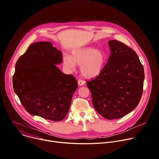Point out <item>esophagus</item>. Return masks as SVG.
<instances>
[{
  "label": "esophagus",
  "instance_id": "obj_1",
  "mask_svg": "<svg viewBox=\"0 0 159 159\" xmlns=\"http://www.w3.org/2000/svg\"><path fill=\"white\" fill-rule=\"evenodd\" d=\"M78 83L80 86H82V85H83L84 84V81H83L82 80H79L78 81Z\"/></svg>",
  "mask_w": 159,
  "mask_h": 159
}]
</instances>
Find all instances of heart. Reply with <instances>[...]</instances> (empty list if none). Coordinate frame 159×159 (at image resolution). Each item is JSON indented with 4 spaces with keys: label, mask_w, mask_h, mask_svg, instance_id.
<instances>
[{
    "label": "heart",
    "mask_w": 159,
    "mask_h": 159,
    "mask_svg": "<svg viewBox=\"0 0 159 159\" xmlns=\"http://www.w3.org/2000/svg\"><path fill=\"white\" fill-rule=\"evenodd\" d=\"M107 62V57L101 49L83 47L76 49L72 55H65L64 65L70 69H74L75 64L80 66L81 75L86 78L92 79L99 76Z\"/></svg>",
    "instance_id": "b5f03b06"
}]
</instances>
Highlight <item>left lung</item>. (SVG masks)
I'll use <instances>...</instances> for the list:
<instances>
[{"label": "left lung", "mask_w": 159, "mask_h": 159, "mask_svg": "<svg viewBox=\"0 0 159 159\" xmlns=\"http://www.w3.org/2000/svg\"><path fill=\"white\" fill-rule=\"evenodd\" d=\"M108 44L111 55L103 71L87 84L95 110L106 119L113 120L124 117L138 105L144 72L132 48L116 40Z\"/></svg>", "instance_id": "1"}]
</instances>
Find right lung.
<instances>
[{"instance_id": "obj_1", "label": "right lung", "mask_w": 159, "mask_h": 159, "mask_svg": "<svg viewBox=\"0 0 159 159\" xmlns=\"http://www.w3.org/2000/svg\"><path fill=\"white\" fill-rule=\"evenodd\" d=\"M62 62V52L45 41L30 44L18 60L13 89L30 114L55 121L66 116L78 83L57 67Z\"/></svg>"}]
</instances>
